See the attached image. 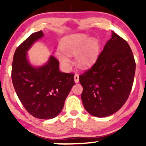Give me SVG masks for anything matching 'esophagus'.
<instances>
[{
  "label": "esophagus",
  "mask_w": 146,
  "mask_h": 146,
  "mask_svg": "<svg viewBox=\"0 0 146 146\" xmlns=\"http://www.w3.org/2000/svg\"><path fill=\"white\" fill-rule=\"evenodd\" d=\"M74 81L75 83H78L79 82V75L78 74H75L74 75Z\"/></svg>",
  "instance_id": "esophagus-1"
}]
</instances>
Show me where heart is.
Here are the masks:
<instances>
[{"mask_svg": "<svg viewBox=\"0 0 146 146\" xmlns=\"http://www.w3.org/2000/svg\"><path fill=\"white\" fill-rule=\"evenodd\" d=\"M60 46L63 51H57L56 56L64 66H67L71 62L69 56H76V62L80 68L89 67L100 54L98 40L82 33L66 36L61 41Z\"/></svg>", "mask_w": 146, "mask_h": 146, "instance_id": "heart-1", "label": "heart"}]
</instances>
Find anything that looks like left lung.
<instances>
[{
  "instance_id": "left-lung-1",
  "label": "left lung",
  "mask_w": 146,
  "mask_h": 146,
  "mask_svg": "<svg viewBox=\"0 0 146 146\" xmlns=\"http://www.w3.org/2000/svg\"><path fill=\"white\" fill-rule=\"evenodd\" d=\"M135 69L128 42L112 31L96 62L79 77L83 87L82 101L86 111L97 117L118 111L131 91Z\"/></svg>"
}]
</instances>
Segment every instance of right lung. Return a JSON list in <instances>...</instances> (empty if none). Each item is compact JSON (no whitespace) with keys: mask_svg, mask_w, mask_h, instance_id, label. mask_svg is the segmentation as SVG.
Returning <instances> with one entry per match:
<instances>
[{"mask_svg":"<svg viewBox=\"0 0 146 146\" xmlns=\"http://www.w3.org/2000/svg\"><path fill=\"white\" fill-rule=\"evenodd\" d=\"M43 36L42 31L33 33L16 48L11 79L16 94L28 113L36 118L50 119L62 110L75 84L74 74L60 72L59 62L51 55L43 65L31 64L27 51Z\"/></svg>","mask_w":146,"mask_h":146,"instance_id":"1","label":"right lung"}]
</instances>
